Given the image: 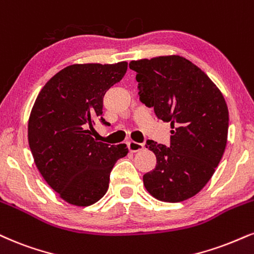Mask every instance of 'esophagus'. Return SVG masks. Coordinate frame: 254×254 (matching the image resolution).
<instances>
[{"label": "esophagus", "mask_w": 254, "mask_h": 254, "mask_svg": "<svg viewBox=\"0 0 254 254\" xmlns=\"http://www.w3.org/2000/svg\"><path fill=\"white\" fill-rule=\"evenodd\" d=\"M143 148H144V145L140 144V143L132 142V140H131V142H127V149H129V150L132 151V152H136V151L142 150Z\"/></svg>", "instance_id": "34e87169"}]
</instances>
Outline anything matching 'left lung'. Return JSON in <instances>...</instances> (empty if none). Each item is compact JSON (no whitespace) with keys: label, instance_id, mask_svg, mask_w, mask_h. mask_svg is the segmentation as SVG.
Here are the masks:
<instances>
[{"label":"left lung","instance_id":"1","mask_svg":"<svg viewBox=\"0 0 254 254\" xmlns=\"http://www.w3.org/2000/svg\"><path fill=\"white\" fill-rule=\"evenodd\" d=\"M139 100L170 123V146L146 142L156 167L144 174L146 190L157 200L180 202L194 196L215 172L228 133V109L216 85L180 56L131 61Z\"/></svg>","mask_w":254,"mask_h":254}]
</instances>
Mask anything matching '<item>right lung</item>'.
Wrapping results in <instances>:
<instances>
[{
  "label": "right lung",
  "mask_w": 254,
  "mask_h": 254,
  "mask_svg": "<svg viewBox=\"0 0 254 254\" xmlns=\"http://www.w3.org/2000/svg\"><path fill=\"white\" fill-rule=\"evenodd\" d=\"M127 63L67 66L46 82L28 122L29 148L40 174L61 198L90 206L109 188L110 173L127 156L125 144L110 145L91 136L102 117L103 98L123 79Z\"/></svg>",
  "instance_id": "obj_1"
}]
</instances>
